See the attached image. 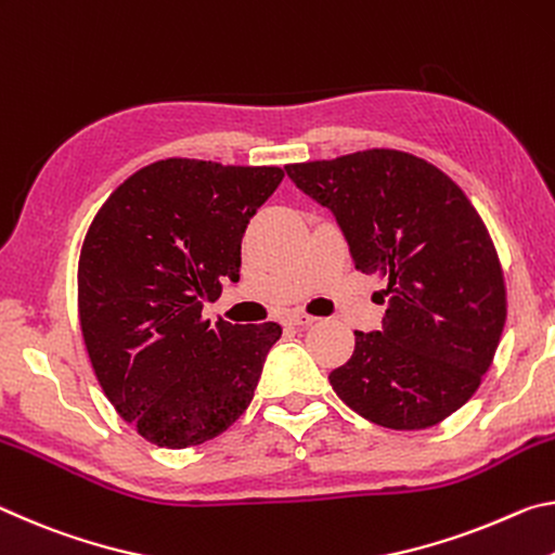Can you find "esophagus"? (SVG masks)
<instances>
[{
    "mask_svg": "<svg viewBox=\"0 0 555 555\" xmlns=\"http://www.w3.org/2000/svg\"><path fill=\"white\" fill-rule=\"evenodd\" d=\"M283 322L287 326H310V324H314V317L305 314V312H293V314H287Z\"/></svg>",
    "mask_w": 555,
    "mask_h": 555,
    "instance_id": "esophagus-1",
    "label": "esophagus"
}]
</instances>
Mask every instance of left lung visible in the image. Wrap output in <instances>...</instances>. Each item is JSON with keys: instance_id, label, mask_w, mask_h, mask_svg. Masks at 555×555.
I'll list each match as a JSON object with an SVG mask.
<instances>
[{"instance_id": "obj_1", "label": "left lung", "mask_w": 555, "mask_h": 555, "mask_svg": "<svg viewBox=\"0 0 555 555\" xmlns=\"http://www.w3.org/2000/svg\"><path fill=\"white\" fill-rule=\"evenodd\" d=\"M326 206L357 270L386 280L378 332L330 384L353 413L390 430H423L465 405L502 339L506 289L494 243L462 189L396 150L285 167Z\"/></svg>"}]
</instances>
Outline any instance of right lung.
<instances>
[{
    "label": "right lung",
    "mask_w": 555,
    "mask_h": 555,
    "mask_svg": "<svg viewBox=\"0 0 555 555\" xmlns=\"http://www.w3.org/2000/svg\"><path fill=\"white\" fill-rule=\"evenodd\" d=\"M280 167L162 159L115 189L78 262L86 349L107 401L144 440L181 450L229 430L256 393L283 326L216 324L204 302L241 278L250 218Z\"/></svg>",
    "instance_id": "1"
}]
</instances>
